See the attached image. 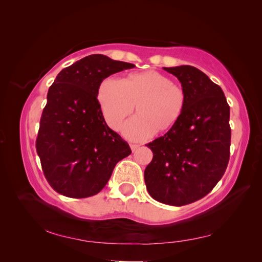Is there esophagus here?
<instances>
[{"label": "esophagus", "mask_w": 262, "mask_h": 262, "mask_svg": "<svg viewBox=\"0 0 262 262\" xmlns=\"http://www.w3.org/2000/svg\"><path fill=\"white\" fill-rule=\"evenodd\" d=\"M139 144H130V147H131V149H132V152H134V150H137L138 148H139Z\"/></svg>", "instance_id": "34e87169"}]
</instances>
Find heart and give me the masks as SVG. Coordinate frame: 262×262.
<instances>
[{
    "instance_id": "1",
    "label": "heart",
    "mask_w": 262,
    "mask_h": 262,
    "mask_svg": "<svg viewBox=\"0 0 262 262\" xmlns=\"http://www.w3.org/2000/svg\"><path fill=\"white\" fill-rule=\"evenodd\" d=\"M97 100L106 123L118 130L136 106L138 114L126 122L123 134L141 140L156 133L172 130L187 107V94L182 86L157 71L132 73L122 82L107 77L97 91Z\"/></svg>"
}]
</instances>
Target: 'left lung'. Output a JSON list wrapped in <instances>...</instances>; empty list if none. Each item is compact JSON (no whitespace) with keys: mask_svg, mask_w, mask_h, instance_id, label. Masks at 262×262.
<instances>
[{"mask_svg":"<svg viewBox=\"0 0 262 262\" xmlns=\"http://www.w3.org/2000/svg\"><path fill=\"white\" fill-rule=\"evenodd\" d=\"M187 94L178 124L146 144L153 160L145 168L149 195L181 207L202 199L223 177L229 161V106L221 87L191 66L164 68Z\"/></svg>","mask_w":262,"mask_h":262,"instance_id":"obj_1","label":"left lung"}]
</instances>
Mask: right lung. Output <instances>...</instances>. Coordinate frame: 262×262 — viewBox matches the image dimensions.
Wrapping results in <instances>:
<instances>
[{
  "label": "right lung",
  "mask_w": 262,
  "mask_h": 262,
  "mask_svg": "<svg viewBox=\"0 0 262 262\" xmlns=\"http://www.w3.org/2000/svg\"><path fill=\"white\" fill-rule=\"evenodd\" d=\"M136 66L92 54L58 74L47 95L36 140L43 175L60 194L87 198L106 186L129 144L107 125L97 100L106 77Z\"/></svg>",
  "instance_id": "add662e5"
}]
</instances>
